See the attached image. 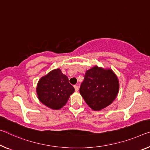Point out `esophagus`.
Listing matches in <instances>:
<instances>
[{
    "label": "esophagus",
    "mask_w": 150,
    "mask_h": 150,
    "mask_svg": "<svg viewBox=\"0 0 150 150\" xmlns=\"http://www.w3.org/2000/svg\"><path fill=\"white\" fill-rule=\"evenodd\" d=\"M74 88H75V91H78V90H79V87H78L77 85H74Z\"/></svg>",
    "instance_id": "esophagus-1"
}]
</instances>
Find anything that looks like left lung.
I'll return each instance as SVG.
<instances>
[{
  "mask_svg": "<svg viewBox=\"0 0 150 150\" xmlns=\"http://www.w3.org/2000/svg\"><path fill=\"white\" fill-rule=\"evenodd\" d=\"M119 88L118 79L112 70L95 66L85 73L79 92L90 108L99 111L115 100Z\"/></svg>",
  "mask_w": 150,
  "mask_h": 150,
  "instance_id": "1",
  "label": "left lung"
}]
</instances>
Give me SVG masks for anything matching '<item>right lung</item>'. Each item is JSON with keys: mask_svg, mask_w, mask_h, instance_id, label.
Masks as SVG:
<instances>
[{"mask_svg": "<svg viewBox=\"0 0 150 150\" xmlns=\"http://www.w3.org/2000/svg\"><path fill=\"white\" fill-rule=\"evenodd\" d=\"M75 89L60 69L50 71L41 77L37 87L39 101L45 105L53 109L62 108L67 102Z\"/></svg>", "mask_w": 150, "mask_h": 150, "instance_id": "add662e5", "label": "right lung"}]
</instances>
